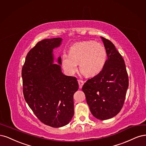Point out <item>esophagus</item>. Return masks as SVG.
<instances>
[{
    "instance_id": "1",
    "label": "esophagus",
    "mask_w": 146,
    "mask_h": 146,
    "mask_svg": "<svg viewBox=\"0 0 146 146\" xmlns=\"http://www.w3.org/2000/svg\"><path fill=\"white\" fill-rule=\"evenodd\" d=\"M78 83H79V88H81L82 86L84 85V81H82V80H78Z\"/></svg>"
}]
</instances>
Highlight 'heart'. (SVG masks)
<instances>
[{
	"label": "heart",
	"mask_w": 146,
	"mask_h": 146,
	"mask_svg": "<svg viewBox=\"0 0 146 146\" xmlns=\"http://www.w3.org/2000/svg\"><path fill=\"white\" fill-rule=\"evenodd\" d=\"M107 58L106 50L101 44L84 40L70 46L68 56H62V65L65 72L72 75L77 70L79 63L81 72L86 76L93 77L102 72Z\"/></svg>",
	"instance_id": "b5f03b06"
}]
</instances>
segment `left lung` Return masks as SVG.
<instances>
[{
  "mask_svg": "<svg viewBox=\"0 0 146 146\" xmlns=\"http://www.w3.org/2000/svg\"><path fill=\"white\" fill-rule=\"evenodd\" d=\"M107 59L101 73L87 80L82 88L92 114L106 120L116 116L124 105L129 78L124 60L111 41L101 37Z\"/></svg>",
  "mask_w": 146,
  "mask_h": 146,
  "instance_id": "obj_1",
  "label": "left lung"
}]
</instances>
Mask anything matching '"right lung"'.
I'll return each mask as SVG.
<instances>
[{
    "instance_id": "1",
    "label": "right lung",
    "mask_w": 146,
    "mask_h": 146,
    "mask_svg": "<svg viewBox=\"0 0 146 146\" xmlns=\"http://www.w3.org/2000/svg\"><path fill=\"white\" fill-rule=\"evenodd\" d=\"M60 37L44 39L28 53L22 70L25 101L42 123L61 127L74 115L73 95L79 88L77 79L68 76L54 64L53 49L62 43Z\"/></svg>"
}]
</instances>
